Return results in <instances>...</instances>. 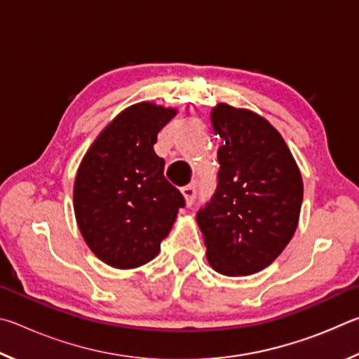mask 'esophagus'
<instances>
[{
    "mask_svg": "<svg viewBox=\"0 0 359 359\" xmlns=\"http://www.w3.org/2000/svg\"><path fill=\"white\" fill-rule=\"evenodd\" d=\"M182 194H184L187 205H191L194 201V196H196V187H194L193 184L185 185L184 188H182Z\"/></svg>",
    "mask_w": 359,
    "mask_h": 359,
    "instance_id": "1",
    "label": "esophagus"
}]
</instances>
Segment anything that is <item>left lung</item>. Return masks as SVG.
<instances>
[{
  "mask_svg": "<svg viewBox=\"0 0 359 359\" xmlns=\"http://www.w3.org/2000/svg\"><path fill=\"white\" fill-rule=\"evenodd\" d=\"M210 120L223 139L220 171L196 222L209 264L223 276H250L269 266L293 238L302 177L280 133L258 114L220 102Z\"/></svg>",
  "mask_w": 359,
  "mask_h": 359,
  "instance_id": "left-lung-1",
  "label": "left lung"
}]
</instances>
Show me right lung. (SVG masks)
<instances>
[{"instance_id":"obj_1","label":"right lung","mask_w":359,"mask_h":359,"mask_svg":"<svg viewBox=\"0 0 359 359\" xmlns=\"http://www.w3.org/2000/svg\"><path fill=\"white\" fill-rule=\"evenodd\" d=\"M175 109L137 102L120 112L85 154L74 182V214L96 257L133 269L160 252L185 199L154 150Z\"/></svg>"}]
</instances>
